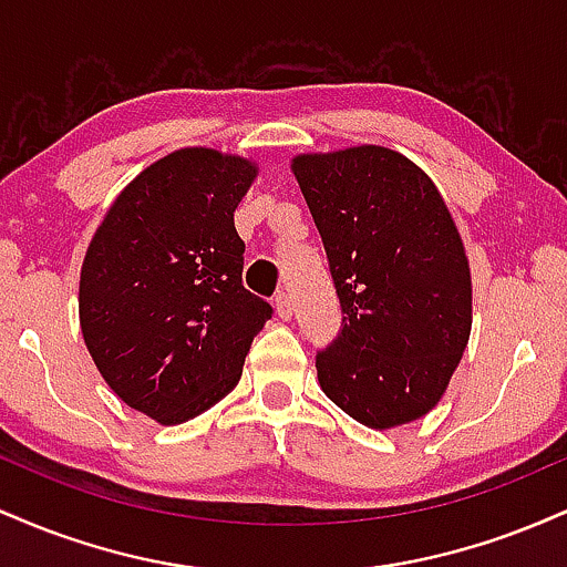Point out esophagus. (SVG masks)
Here are the masks:
<instances>
[{
    "label": "esophagus",
    "mask_w": 567,
    "mask_h": 567,
    "mask_svg": "<svg viewBox=\"0 0 567 567\" xmlns=\"http://www.w3.org/2000/svg\"><path fill=\"white\" fill-rule=\"evenodd\" d=\"M275 306H277V315H279V320H290V317H292V301H290V296H288V292H277V298H275Z\"/></svg>",
    "instance_id": "1"
}]
</instances>
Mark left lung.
<instances>
[{"label": "left lung", "instance_id": "8db88e82", "mask_svg": "<svg viewBox=\"0 0 567 567\" xmlns=\"http://www.w3.org/2000/svg\"><path fill=\"white\" fill-rule=\"evenodd\" d=\"M343 322L317 381L370 429L421 419L445 394L472 333V275L434 181L386 146L298 154Z\"/></svg>", "mask_w": 567, "mask_h": 567}]
</instances>
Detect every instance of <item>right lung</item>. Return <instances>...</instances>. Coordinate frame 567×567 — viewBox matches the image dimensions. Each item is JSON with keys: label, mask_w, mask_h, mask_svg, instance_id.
Returning <instances> with one entry per match:
<instances>
[{"label": "right lung", "mask_w": 567, "mask_h": 567, "mask_svg": "<svg viewBox=\"0 0 567 567\" xmlns=\"http://www.w3.org/2000/svg\"><path fill=\"white\" fill-rule=\"evenodd\" d=\"M256 175L239 154L178 148L122 188L84 252V347L112 392L162 426L224 400L271 320L245 290L234 229Z\"/></svg>", "instance_id": "1"}]
</instances>
